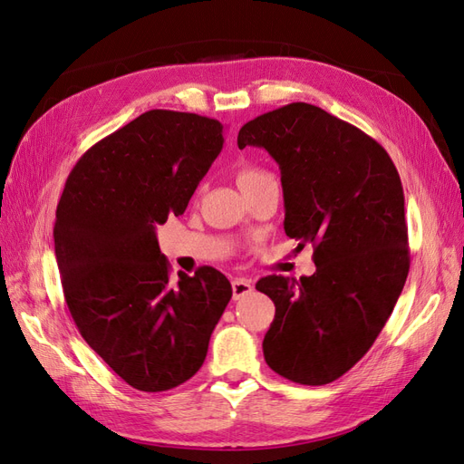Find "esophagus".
Returning a JSON list of instances; mask_svg holds the SVG:
<instances>
[{
    "mask_svg": "<svg viewBox=\"0 0 464 464\" xmlns=\"http://www.w3.org/2000/svg\"><path fill=\"white\" fill-rule=\"evenodd\" d=\"M254 290V283L249 278H234L232 280V296L234 300H242Z\"/></svg>",
    "mask_w": 464,
    "mask_h": 464,
    "instance_id": "34e87169",
    "label": "esophagus"
}]
</instances>
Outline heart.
<instances>
[{"instance_id": "obj_1", "label": "heart", "mask_w": 464, "mask_h": 464, "mask_svg": "<svg viewBox=\"0 0 464 464\" xmlns=\"http://www.w3.org/2000/svg\"><path fill=\"white\" fill-rule=\"evenodd\" d=\"M266 178H271V176L263 170H257V168H242V170L237 172V186H240L244 191L251 186H257L259 181H263Z\"/></svg>"}]
</instances>
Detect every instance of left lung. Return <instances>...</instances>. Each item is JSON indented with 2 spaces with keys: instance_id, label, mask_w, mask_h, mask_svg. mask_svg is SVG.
Instances as JSON below:
<instances>
[{
  "instance_id": "obj_1",
  "label": "left lung",
  "mask_w": 464,
  "mask_h": 464,
  "mask_svg": "<svg viewBox=\"0 0 464 464\" xmlns=\"http://www.w3.org/2000/svg\"><path fill=\"white\" fill-rule=\"evenodd\" d=\"M247 145L276 160L285 232L315 261L312 276L256 285L275 302L265 362L294 383H331L372 348L409 276L399 172L375 139L305 102L247 121L237 147Z\"/></svg>"
}]
</instances>
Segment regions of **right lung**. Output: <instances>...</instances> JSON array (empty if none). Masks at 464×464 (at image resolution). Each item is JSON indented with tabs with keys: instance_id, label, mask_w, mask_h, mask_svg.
Returning <instances> with one entry per match:
<instances>
[{
	"instance_id": "1",
	"label": "right lung",
	"mask_w": 464,
	"mask_h": 464,
	"mask_svg": "<svg viewBox=\"0 0 464 464\" xmlns=\"http://www.w3.org/2000/svg\"><path fill=\"white\" fill-rule=\"evenodd\" d=\"M217 120L150 110L92 145L69 174L53 246L82 339L133 389L159 392L203 366L232 298L213 266L170 276L157 224L184 215L222 150Z\"/></svg>"
}]
</instances>
